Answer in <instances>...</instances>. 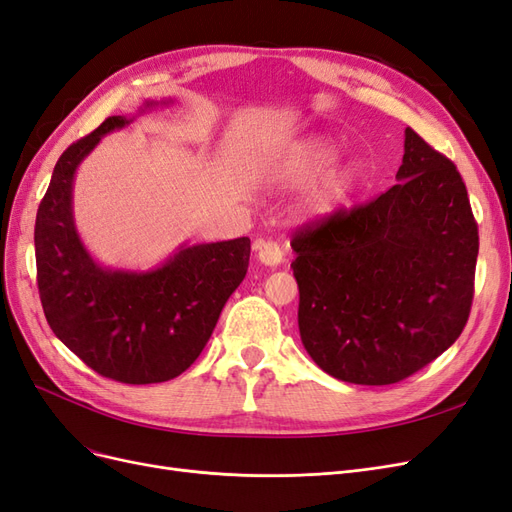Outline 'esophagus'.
<instances>
[{
    "instance_id": "1",
    "label": "esophagus",
    "mask_w": 512,
    "mask_h": 512,
    "mask_svg": "<svg viewBox=\"0 0 512 512\" xmlns=\"http://www.w3.org/2000/svg\"><path fill=\"white\" fill-rule=\"evenodd\" d=\"M256 252H258V260L265 267H277L284 262V250L277 241H258Z\"/></svg>"
}]
</instances>
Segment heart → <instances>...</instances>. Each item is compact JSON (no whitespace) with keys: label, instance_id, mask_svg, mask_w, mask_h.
Returning <instances> with one entry per match:
<instances>
[{"label":"heart","instance_id":"1","mask_svg":"<svg viewBox=\"0 0 512 512\" xmlns=\"http://www.w3.org/2000/svg\"><path fill=\"white\" fill-rule=\"evenodd\" d=\"M339 156V147L322 136H309L288 147L275 162V179L288 188H301L309 181L301 213L307 218H329L348 205L350 196L359 183V166L354 162H339L331 169Z\"/></svg>","mask_w":512,"mask_h":512}]
</instances>
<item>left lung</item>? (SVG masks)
Returning <instances> with one entry per match:
<instances>
[{
    "label": "left lung",
    "mask_w": 512,
    "mask_h": 512,
    "mask_svg": "<svg viewBox=\"0 0 512 512\" xmlns=\"http://www.w3.org/2000/svg\"><path fill=\"white\" fill-rule=\"evenodd\" d=\"M395 179L290 243L301 342L352 384H393L438 359L474 297L478 228L455 164L406 128Z\"/></svg>",
    "instance_id": "1"
}]
</instances>
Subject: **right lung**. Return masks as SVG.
Returning a JSON list of instances; mask_svg holds the SVG:
<instances>
[{
	"label": "right lung",
	"instance_id": "add662e5",
	"mask_svg": "<svg viewBox=\"0 0 512 512\" xmlns=\"http://www.w3.org/2000/svg\"><path fill=\"white\" fill-rule=\"evenodd\" d=\"M173 100H147L136 115ZM108 117L55 164L36 215L38 290L57 339L100 376L126 384L166 382L203 352L222 307L250 265V239L181 243L147 271L104 267L74 222V177L106 134L136 119Z\"/></svg>",
	"mask_w": 512,
	"mask_h": 512
}]
</instances>
